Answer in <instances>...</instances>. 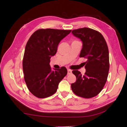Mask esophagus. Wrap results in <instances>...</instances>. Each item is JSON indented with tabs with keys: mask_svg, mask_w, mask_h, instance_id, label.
Wrapping results in <instances>:
<instances>
[{
	"mask_svg": "<svg viewBox=\"0 0 127 127\" xmlns=\"http://www.w3.org/2000/svg\"><path fill=\"white\" fill-rule=\"evenodd\" d=\"M71 72H72V70H71L68 69V75L70 74H71Z\"/></svg>",
	"mask_w": 127,
	"mask_h": 127,
	"instance_id": "esophagus-1",
	"label": "esophagus"
}]
</instances>
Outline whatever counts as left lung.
<instances>
[{
  "label": "left lung",
  "instance_id": "1",
  "mask_svg": "<svg viewBox=\"0 0 127 127\" xmlns=\"http://www.w3.org/2000/svg\"><path fill=\"white\" fill-rule=\"evenodd\" d=\"M75 36L82 42L80 57L87 59L84 65L85 75L78 70H73L76 82L71 87L76 95L91 98L100 92L107 81L109 71L108 47L101 33L94 29L82 28L71 32Z\"/></svg>",
  "mask_w": 127,
  "mask_h": 127
}]
</instances>
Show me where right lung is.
Here are the masks:
<instances>
[{
	"label": "right lung",
	"instance_id": "obj_1",
	"mask_svg": "<svg viewBox=\"0 0 127 127\" xmlns=\"http://www.w3.org/2000/svg\"><path fill=\"white\" fill-rule=\"evenodd\" d=\"M71 31L40 29L32 35L27 43L23 59L24 78L29 91L37 98L53 95L66 75L65 67L52 70L50 63L59 43Z\"/></svg>",
	"mask_w": 127,
	"mask_h": 127
}]
</instances>
